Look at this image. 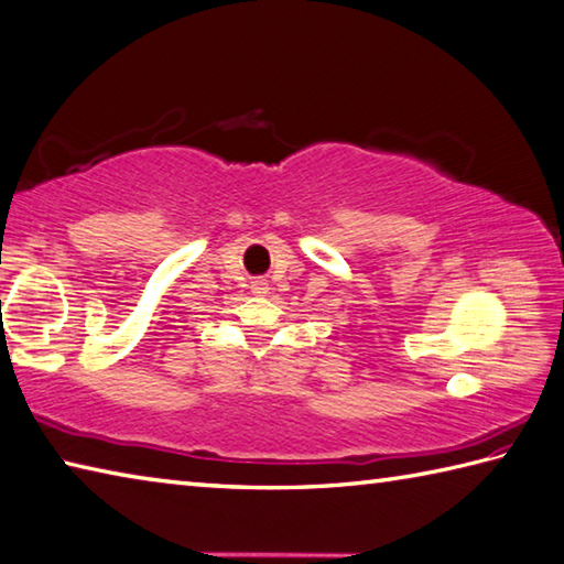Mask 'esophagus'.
Segmentation results:
<instances>
[{
	"label": "esophagus",
	"mask_w": 564,
	"mask_h": 564,
	"mask_svg": "<svg viewBox=\"0 0 564 564\" xmlns=\"http://www.w3.org/2000/svg\"><path fill=\"white\" fill-rule=\"evenodd\" d=\"M251 291H253L256 295H263V293H269V283H265L263 279H256V281H251Z\"/></svg>",
	"instance_id": "esophagus-1"
}]
</instances>
